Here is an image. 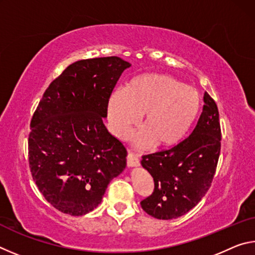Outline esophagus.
Masks as SVG:
<instances>
[{
    "instance_id": "1",
    "label": "esophagus",
    "mask_w": 255,
    "mask_h": 255,
    "mask_svg": "<svg viewBox=\"0 0 255 255\" xmlns=\"http://www.w3.org/2000/svg\"><path fill=\"white\" fill-rule=\"evenodd\" d=\"M127 164L129 167H137L139 166V158L137 157L136 154H133L132 152L129 150V153L127 155Z\"/></svg>"
}]
</instances>
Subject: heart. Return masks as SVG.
<instances>
[{
	"label": "heart",
	"mask_w": 255,
	"mask_h": 255,
	"mask_svg": "<svg viewBox=\"0 0 255 255\" xmlns=\"http://www.w3.org/2000/svg\"><path fill=\"white\" fill-rule=\"evenodd\" d=\"M200 108L195 89L170 75L144 74L111 94L108 116L115 135L126 138L144 113L135 143L146 147L155 141L158 147H169L187 135Z\"/></svg>",
	"instance_id": "1"
}]
</instances>
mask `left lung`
I'll return each instance as SVG.
<instances>
[{"label":"left lung","mask_w":255,"mask_h":255,"mask_svg":"<svg viewBox=\"0 0 255 255\" xmlns=\"http://www.w3.org/2000/svg\"><path fill=\"white\" fill-rule=\"evenodd\" d=\"M204 102L189 137L171 149L145 155L141 159V166L153 176L154 191L140 206L154 218L169 221L187 214L210 188L222 133L217 105L207 92Z\"/></svg>","instance_id":"8db88e82"}]
</instances>
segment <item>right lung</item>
I'll return each instance as SVG.
<instances>
[{"label":"right lung","mask_w":255,"mask_h":255,"mask_svg":"<svg viewBox=\"0 0 255 255\" xmlns=\"http://www.w3.org/2000/svg\"><path fill=\"white\" fill-rule=\"evenodd\" d=\"M130 66L117 56L77 60L51 82L34 111L30 171L45 199L64 214L91 213L126 169L127 150L103 118L112 90Z\"/></svg>","instance_id":"add662e5"}]
</instances>
